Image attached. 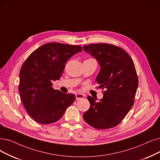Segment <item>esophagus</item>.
I'll list each match as a JSON object with an SVG mask.
<instances>
[{"mask_svg":"<svg viewBox=\"0 0 160 160\" xmlns=\"http://www.w3.org/2000/svg\"><path fill=\"white\" fill-rule=\"evenodd\" d=\"M75 97H76V100H78L82 99V98H84L85 97V95L81 94V93H78V94H75Z\"/></svg>","mask_w":160,"mask_h":160,"instance_id":"esophagus-1","label":"esophagus"}]
</instances>
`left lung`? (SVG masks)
Listing matches in <instances>:
<instances>
[{
    "instance_id": "1",
    "label": "left lung",
    "mask_w": 160,
    "mask_h": 160,
    "mask_svg": "<svg viewBox=\"0 0 160 160\" xmlns=\"http://www.w3.org/2000/svg\"><path fill=\"white\" fill-rule=\"evenodd\" d=\"M83 49L98 62L100 70L96 81L99 88L106 89L98 102L88 96L91 107L83 118L94 128H112L121 122L134 104L138 85L135 65L124 50L113 44H91Z\"/></svg>"
}]
</instances>
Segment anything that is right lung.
<instances>
[{"mask_svg": "<svg viewBox=\"0 0 160 160\" xmlns=\"http://www.w3.org/2000/svg\"><path fill=\"white\" fill-rule=\"evenodd\" d=\"M81 51L80 46L47 43L36 49L23 63L19 92L25 110L37 123L56 122L75 101L74 94L54 90L52 81L60 79L67 61Z\"/></svg>", "mask_w": 160, "mask_h": 160, "instance_id": "obj_1", "label": "right lung"}]
</instances>
